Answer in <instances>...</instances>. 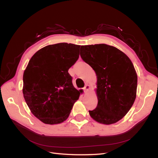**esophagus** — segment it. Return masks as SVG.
I'll return each instance as SVG.
<instances>
[{"mask_svg": "<svg viewBox=\"0 0 158 158\" xmlns=\"http://www.w3.org/2000/svg\"><path fill=\"white\" fill-rule=\"evenodd\" d=\"M89 88H90L89 85L88 84H86V85L84 86V91H85V92H86L87 91H88V90H89Z\"/></svg>", "mask_w": 158, "mask_h": 158, "instance_id": "34e87169", "label": "esophagus"}]
</instances>
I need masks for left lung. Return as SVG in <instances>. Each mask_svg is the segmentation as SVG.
I'll list each match as a JSON object with an SVG mask.
<instances>
[{"instance_id": "obj_1", "label": "left lung", "mask_w": 158, "mask_h": 158, "mask_svg": "<svg viewBox=\"0 0 158 158\" xmlns=\"http://www.w3.org/2000/svg\"><path fill=\"white\" fill-rule=\"evenodd\" d=\"M80 56L97 76V107L89 110L100 123L110 125L123 118L135 102L137 75L130 59L118 48L105 44L81 46Z\"/></svg>"}]
</instances>
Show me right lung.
Returning a JSON list of instances; mask_svg holds the SVG:
<instances>
[{
  "instance_id": "1",
  "label": "right lung",
  "mask_w": 158,
  "mask_h": 158,
  "mask_svg": "<svg viewBox=\"0 0 158 158\" xmlns=\"http://www.w3.org/2000/svg\"><path fill=\"white\" fill-rule=\"evenodd\" d=\"M80 46L48 45L36 52L23 73L24 99L33 115L46 124L68 118L80 90L73 86L69 69L78 60Z\"/></svg>"
}]
</instances>
